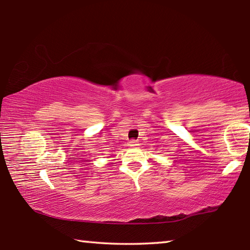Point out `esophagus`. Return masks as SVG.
<instances>
[{
	"instance_id": "34e87169",
	"label": "esophagus",
	"mask_w": 250,
	"mask_h": 250,
	"mask_svg": "<svg viewBox=\"0 0 250 250\" xmlns=\"http://www.w3.org/2000/svg\"><path fill=\"white\" fill-rule=\"evenodd\" d=\"M129 146H138V141L137 140H130L129 141Z\"/></svg>"
}]
</instances>
